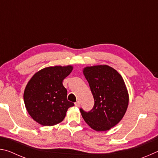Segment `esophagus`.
<instances>
[{"label":"esophagus","instance_id":"1","mask_svg":"<svg viewBox=\"0 0 158 158\" xmlns=\"http://www.w3.org/2000/svg\"><path fill=\"white\" fill-rule=\"evenodd\" d=\"M74 105H75L76 106H80V102L79 101H77L75 103H74Z\"/></svg>","mask_w":158,"mask_h":158}]
</instances>
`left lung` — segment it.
<instances>
[{"label":"left lung","mask_w":158,"mask_h":158,"mask_svg":"<svg viewBox=\"0 0 158 158\" xmlns=\"http://www.w3.org/2000/svg\"><path fill=\"white\" fill-rule=\"evenodd\" d=\"M84 76L94 98L91 110L80 108L85 122L96 131H106L123 118L127 110L129 97L123 79L108 65L86 67Z\"/></svg>","instance_id":"8db88e82"}]
</instances>
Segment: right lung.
Segmentation results:
<instances>
[{
    "mask_svg": "<svg viewBox=\"0 0 158 158\" xmlns=\"http://www.w3.org/2000/svg\"><path fill=\"white\" fill-rule=\"evenodd\" d=\"M73 70V67L55 66L41 69L33 76L23 93L28 114L38 123L52 126L65 118L69 107L74 104L67 99L63 79Z\"/></svg>",
    "mask_w": 158,
    "mask_h": 158,
    "instance_id": "add662e5",
    "label": "right lung"
}]
</instances>
